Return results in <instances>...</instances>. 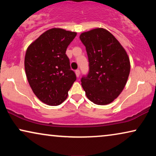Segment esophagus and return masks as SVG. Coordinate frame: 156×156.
<instances>
[{
    "label": "esophagus",
    "mask_w": 156,
    "mask_h": 156,
    "mask_svg": "<svg viewBox=\"0 0 156 156\" xmlns=\"http://www.w3.org/2000/svg\"><path fill=\"white\" fill-rule=\"evenodd\" d=\"M75 74H76V76H77V77H79V76H80V70L76 69L75 71Z\"/></svg>",
    "instance_id": "1"
}]
</instances>
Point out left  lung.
<instances>
[{
    "mask_svg": "<svg viewBox=\"0 0 156 156\" xmlns=\"http://www.w3.org/2000/svg\"><path fill=\"white\" fill-rule=\"evenodd\" d=\"M86 47L89 72L82 77L87 97L97 105L114 101L124 89L131 69L129 57L118 40L107 30L97 27L81 33Z\"/></svg>",
    "mask_w": 156,
    "mask_h": 156,
    "instance_id": "left-lung-1",
    "label": "left lung"
}]
</instances>
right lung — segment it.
<instances>
[{"label": "right lung", "mask_w": 156, "mask_h": 156, "mask_svg": "<svg viewBox=\"0 0 156 156\" xmlns=\"http://www.w3.org/2000/svg\"><path fill=\"white\" fill-rule=\"evenodd\" d=\"M76 33L62 28L50 29L27 47L25 70L33 93L49 106L61 104L76 80L66 55Z\"/></svg>", "instance_id": "1"}]
</instances>
